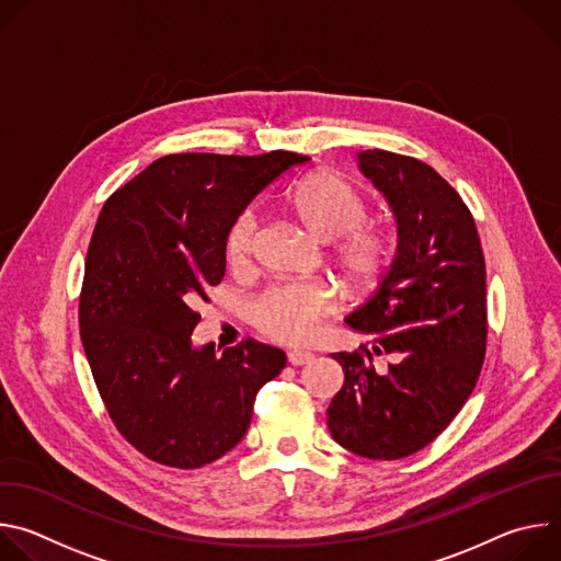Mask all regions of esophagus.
I'll list each match as a JSON object with an SVG mask.
<instances>
[{
    "label": "esophagus",
    "mask_w": 561,
    "mask_h": 561,
    "mask_svg": "<svg viewBox=\"0 0 561 561\" xmlns=\"http://www.w3.org/2000/svg\"><path fill=\"white\" fill-rule=\"evenodd\" d=\"M288 362L293 366H304V364L312 362V355L306 353V351H288Z\"/></svg>",
    "instance_id": "1"
}]
</instances>
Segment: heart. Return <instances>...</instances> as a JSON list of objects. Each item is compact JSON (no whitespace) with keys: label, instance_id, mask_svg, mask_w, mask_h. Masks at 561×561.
<instances>
[{"label":"heart","instance_id":"1","mask_svg":"<svg viewBox=\"0 0 561 561\" xmlns=\"http://www.w3.org/2000/svg\"><path fill=\"white\" fill-rule=\"evenodd\" d=\"M284 213L314 244H333V264L342 282L355 290H368L388 262V242L381 232L366 226V202L342 175L314 171L295 180L282 195ZM255 219L239 217L228 237L232 266L247 264L253 247ZM333 310V297L324 286H279L255 304L260 329L286 344H304L317 322Z\"/></svg>","mask_w":561,"mask_h":561}]
</instances>
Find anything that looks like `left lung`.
<instances>
[{
	"label": "left lung",
	"mask_w": 561,
	"mask_h": 561,
	"mask_svg": "<svg viewBox=\"0 0 561 561\" xmlns=\"http://www.w3.org/2000/svg\"><path fill=\"white\" fill-rule=\"evenodd\" d=\"M362 173L397 224V251L375 293L344 317L396 362L375 371L369 351L333 353L344 386L327 411L333 439L368 459L428 446L461 411L486 353V264L457 191L420 159L362 150Z\"/></svg>",
	"instance_id": "8db88e82"
}]
</instances>
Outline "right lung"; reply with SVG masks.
I'll list each match as a JSON object with an SVG mask.
<instances>
[{
	"instance_id": "right-lung-1",
	"label": "right lung",
	"mask_w": 561,
	"mask_h": 561,
	"mask_svg": "<svg viewBox=\"0 0 561 561\" xmlns=\"http://www.w3.org/2000/svg\"><path fill=\"white\" fill-rule=\"evenodd\" d=\"M308 154L159 157L104 204L79 297L82 344L119 433L148 459L206 466L247 435L286 353L253 340L197 346V306L226 273L237 217Z\"/></svg>"
}]
</instances>
